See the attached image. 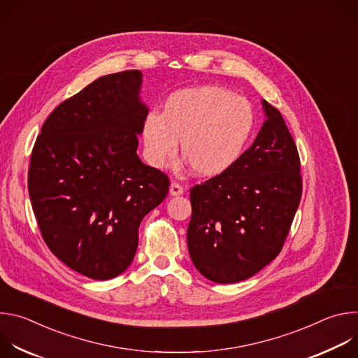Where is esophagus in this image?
I'll return each instance as SVG.
<instances>
[{
  "mask_svg": "<svg viewBox=\"0 0 358 358\" xmlns=\"http://www.w3.org/2000/svg\"><path fill=\"white\" fill-rule=\"evenodd\" d=\"M182 192H184V188L178 182H171V185H170V195L176 196V195H181Z\"/></svg>",
  "mask_w": 358,
  "mask_h": 358,
  "instance_id": "esophagus-1",
  "label": "esophagus"
}]
</instances>
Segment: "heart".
<instances>
[{
  "instance_id": "obj_1",
  "label": "heart",
  "mask_w": 358,
  "mask_h": 358,
  "mask_svg": "<svg viewBox=\"0 0 358 358\" xmlns=\"http://www.w3.org/2000/svg\"><path fill=\"white\" fill-rule=\"evenodd\" d=\"M255 129L249 101L221 86L177 90L164 101L162 113L148 112L141 124L143 151L155 169L166 167L181 141V156L192 174L217 177L242 157Z\"/></svg>"
}]
</instances>
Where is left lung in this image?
<instances>
[{"instance_id":"obj_1","label":"left lung","mask_w":358,"mask_h":358,"mask_svg":"<svg viewBox=\"0 0 358 358\" xmlns=\"http://www.w3.org/2000/svg\"><path fill=\"white\" fill-rule=\"evenodd\" d=\"M265 122L239 162L189 191L187 229L194 266L217 283L258 273L282 250L301 196L300 159L278 109L262 100Z\"/></svg>"}]
</instances>
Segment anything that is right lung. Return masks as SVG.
Listing matches in <instances>:
<instances>
[{
  "mask_svg": "<svg viewBox=\"0 0 358 358\" xmlns=\"http://www.w3.org/2000/svg\"><path fill=\"white\" fill-rule=\"evenodd\" d=\"M143 73L101 76L45 120L28 191L42 238L72 271L96 280L123 273L141 220L166 198L170 180L137 156L147 106Z\"/></svg>",
  "mask_w": 358,
  "mask_h": 358,
  "instance_id": "1",
  "label": "right lung"
}]
</instances>
